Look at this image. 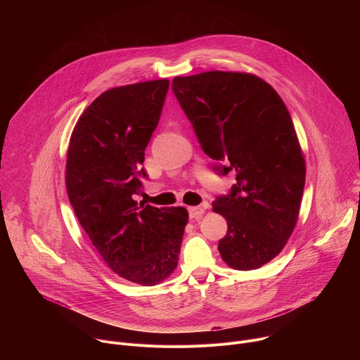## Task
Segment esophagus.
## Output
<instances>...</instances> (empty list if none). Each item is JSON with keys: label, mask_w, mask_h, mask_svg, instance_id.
Masks as SVG:
<instances>
[{"label": "esophagus", "mask_w": 360, "mask_h": 360, "mask_svg": "<svg viewBox=\"0 0 360 360\" xmlns=\"http://www.w3.org/2000/svg\"><path fill=\"white\" fill-rule=\"evenodd\" d=\"M207 207H209V205H207V203H203L202 206H191V207H188L189 217H191V219L200 217V216L206 212V209H207Z\"/></svg>", "instance_id": "34e87169"}]
</instances>
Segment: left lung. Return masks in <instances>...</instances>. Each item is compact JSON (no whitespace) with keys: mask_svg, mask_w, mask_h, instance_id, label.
<instances>
[{"mask_svg":"<svg viewBox=\"0 0 360 360\" xmlns=\"http://www.w3.org/2000/svg\"><path fill=\"white\" fill-rule=\"evenodd\" d=\"M172 91L202 150L223 162L216 171H236L230 193L213 202L227 220L220 255L233 269H258L286 245L303 198L306 162L290 113L268 82L247 72L175 77Z\"/></svg>","mask_w":360,"mask_h":360,"instance_id":"1","label":"left lung"}]
</instances>
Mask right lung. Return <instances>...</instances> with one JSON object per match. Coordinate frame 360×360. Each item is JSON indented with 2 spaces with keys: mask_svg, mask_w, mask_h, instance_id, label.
Returning <instances> with one entry per match:
<instances>
[{
  "mask_svg": "<svg viewBox=\"0 0 360 360\" xmlns=\"http://www.w3.org/2000/svg\"><path fill=\"white\" fill-rule=\"evenodd\" d=\"M168 88V79H154L105 91L79 116L67 153L65 186L79 224L115 274L143 286L174 272L189 217L185 207L133 199Z\"/></svg>",
  "mask_w": 360,
  "mask_h": 360,
  "instance_id": "obj_1",
  "label": "right lung"
}]
</instances>
